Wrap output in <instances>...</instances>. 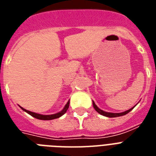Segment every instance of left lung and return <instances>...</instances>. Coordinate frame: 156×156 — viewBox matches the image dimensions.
<instances>
[{
	"label": "left lung",
	"instance_id": "left-lung-1",
	"mask_svg": "<svg viewBox=\"0 0 156 156\" xmlns=\"http://www.w3.org/2000/svg\"><path fill=\"white\" fill-rule=\"evenodd\" d=\"M93 106H94V109L96 110V112H98L99 114L102 115H104V116H107V117H118V116H121V115H124L128 114L130 111H132V110L134 108V107H133V108H131V109L128 110V111H126V112H121V113H112V112H104V111H102V110L99 109V108L95 105L94 102H93Z\"/></svg>",
	"mask_w": 156,
	"mask_h": 156
}]
</instances>
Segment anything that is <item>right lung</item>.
Wrapping results in <instances>:
<instances>
[{
    "label": "right lung",
    "mask_w": 156,
    "mask_h": 156,
    "mask_svg": "<svg viewBox=\"0 0 156 156\" xmlns=\"http://www.w3.org/2000/svg\"><path fill=\"white\" fill-rule=\"evenodd\" d=\"M68 107H69V101L67 102V103L66 104L65 107L62 109V111H61L58 113H57V114H54V115H41V114H37V113H35V112H29L27 110L24 109L23 107H21L22 109L23 110L24 112H26L27 113H28L29 115H31L32 116L35 117V118H37V119H43V120H50V119H57V118H59L60 116H62V115H64L66 113V112L68 109Z\"/></svg>",
    "instance_id": "obj_1"
}]
</instances>
